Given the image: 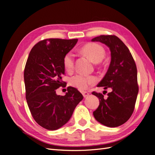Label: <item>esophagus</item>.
I'll return each instance as SVG.
<instances>
[{"label": "esophagus", "instance_id": "esophagus-1", "mask_svg": "<svg viewBox=\"0 0 155 155\" xmlns=\"http://www.w3.org/2000/svg\"><path fill=\"white\" fill-rule=\"evenodd\" d=\"M81 93H82V94H83L84 97H86L87 96H88L89 95V93L87 91H82Z\"/></svg>", "mask_w": 155, "mask_h": 155}]
</instances>
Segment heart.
Returning <instances> with one entry per match:
<instances>
[{"label": "heart", "instance_id": "heart-1", "mask_svg": "<svg viewBox=\"0 0 155 155\" xmlns=\"http://www.w3.org/2000/svg\"><path fill=\"white\" fill-rule=\"evenodd\" d=\"M82 52L90 58L92 61L97 64L104 58L105 50L103 46L95 43H88L81 48ZM75 64L74 55L72 51L65 54L63 58V66L64 69L68 72L74 70ZM97 81L96 77L88 76L85 74H77L71 78L70 80V85L80 90H85L89 86L95 84Z\"/></svg>", "mask_w": 155, "mask_h": 155}]
</instances>
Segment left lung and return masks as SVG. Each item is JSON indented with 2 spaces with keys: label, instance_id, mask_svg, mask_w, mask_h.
Returning a JSON list of instances; mask_svg holds the SVG:
<instances>
[{
  "label": "left lung",
  "instance_id": "1",
  "mask_svg": "<svg viewBox=\"0 0 155 155\" xmlns=\"http://www.w3.org/2000/svg\"><path fill=\"white\" fill-rule=\"evenodd\" d=\"M92 41L101 42L110 48L109 69L97 87L112 90L107 98L101 93L92 92L100 100L93 115L100 124L116 127L125 124L133 113L138 93L137 66L129 48L117 36L100 35Z\"/></svg>",
  "mask_w": 155,
  "mask_h": 155
}]
</instances>
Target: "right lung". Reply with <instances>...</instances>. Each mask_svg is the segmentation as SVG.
<instances>
[{"instance_id": "obj_1", "label": "right lung", "mask_w": 155, "mask_h": 155, "mask_svg": "<svg viewBox=\"0 0 155 155\" xmlns=\"http://www.w3.org/2000/svg\"><path fill=\"white\" fill-rule=\"evenodd\" d=\"M78 39H46L31 50L25 65L26 99L32 117L43 128L54 130L67 124L83 98L77 88L67 87L64 96L56 94L63 87V58Z\"/></svg>"}]
</instances>
